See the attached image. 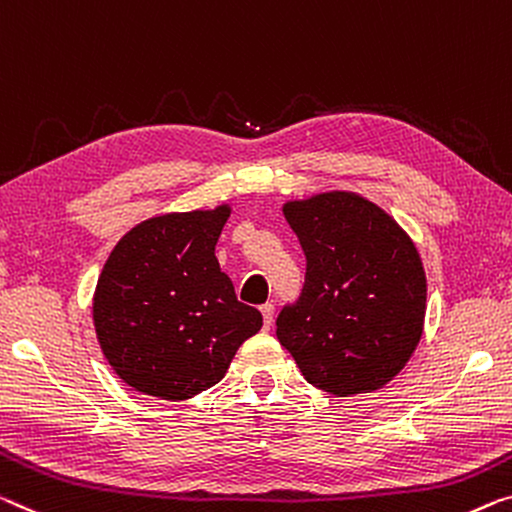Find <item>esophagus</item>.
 Returning <instances> with one entry per match:
<instances>
[{
    "label": "esophagus",
    "mask_w": 512,
    "mask_h": 512,
    "mask_svg": "<svg viewBox=\"0 0 512 512\" xmlns=\"http://www.w3.org/2000/svg\"><path fill=\"white\" fill-rule=\"evenodd\" d=\"M259 310H262L264 326H266V329H271V324H273V312H276V308H273V303H264Z\"/></svg>",
    "instance_id": "1"
}]
</instances>
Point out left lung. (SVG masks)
Listing matches in <instances>:
<instances>
[{"instance_id": "left-lung-1", "label": "left lung", "mask_w": 512, "mask_h": 512, "mask_svg": "<svg viewBox=\"0 0 512 512\" xmlns=\"http://www.w3.org/2000/svg\"><path fill=\"white\" fill-rule=\"evenodd\" d=\"M305 282L276 319L308 384L347 398L377 391L421 340L427 282L418 250L377 204L354 193L287 202Z\"/></svg>"}]
</instances>
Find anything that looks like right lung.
<instances>
[{
	"label": "right lung",
	"mask_w": 512,
	"mask_h": 512,
	"mask_svg": "<svg viewBox=\"0 0 512 512\" xmlns=\"http://www.w3.org/2000/svg\"><path fill=\"white\" fill-rule=\"evenodd\" d=\"M230 209L167 213L133 227L103 266L96 338L135 391L188 400L218 384L262 312L241 303L216 243Z\"/></svg>",
	"instance_id": "1"
}]
</instances>
